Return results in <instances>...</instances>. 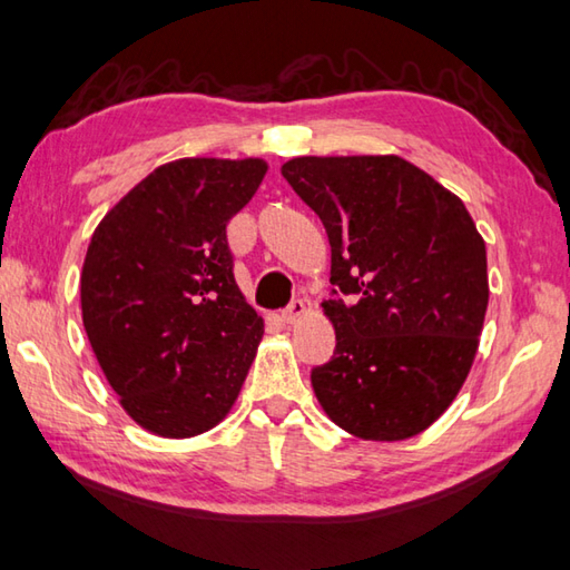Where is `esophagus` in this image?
I'll list each match as a JSON object with an SVG mask.
<instances>
[{
    "label": "esophagus",
    "instance_id": "esophagus-1",
    "mask_svg": "<svg viewBox=\"0 0 570 570\" xmlns=\"http://www.w3.org/2000/svg\"><path fill=\"white\" fill-rule=\"evenodd\" d=\"M306 314V304L301 298H294L292 304H288L284 311H282V318L286 321V323H296L301 316Z\"/></svg>",
    "mask_w": 570,
    "mask_h": 570
}]
</instances>
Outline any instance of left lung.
I'll use <instances>...</instances> for the list:
<instances>
[{
	"mask_svg": "<svg viewBox=\"0 0 570 570\" xmlns=\"http://www.w3.org/2000/svg\"><path fill=\"white\" fill-rule=\"evenodd\" d=\"M282 175L331 244L323 311L336 351L311 371L321 407L361 440L420 434L460 393L487 314V247L470 212L397 155L294 158Z\"/></svg>",
	"mask_w": 570,
	"mask_h": 570,
	"instance_id": "8db88e82",
	"label": "left lung"
}]
</instances>
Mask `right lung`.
Masks as SVG:
<instances>
[{
    "label": "right lung",
    "mask_w": 570,
    "mask_h": 570,
    "mask_svg": "<svg viewBox=\"0 0 570 570\" xmlns=\"http://www.w3.org/2000/svg\"><path fill=\"white\" fill-rule=\"evenodd\" d=\"M266 163L183 158L153 170L100 219L81 274L83 328L128 415L160 438L225 420L264 321L234 282L227 222Z\"/></svg>",
    "instance_id": "1"
}]
</instances>
